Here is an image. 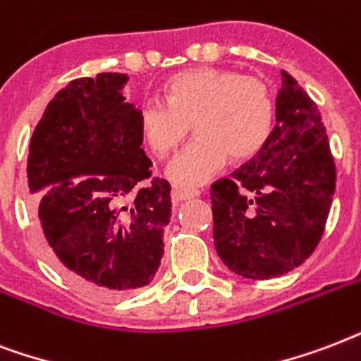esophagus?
<instances>
[{"mask_svg":"<svg viewBox=\"0 0 361 361\" xmlns=\"http://www.w3.org/2000/svg\"><path fill=\"white\" fill-rule=\"evenodd\" d=\"M200 195V192L197 190H184V188H175L171 192V200L175 201V203H178V201H186V200H194V197H197Z\"/></svg>","mask_w":361,"mask_h":361,"instance_id":"1","label":"esophagus"}]
</instances>
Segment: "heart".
Listing matches in <instances>:
<instances>
[{"label":"heart","mask_w":361,"mask_h":361,"mask_svg":"<svg viewBox=\"0 0 361 361\" xmlns=\"http://www.w3.org/2000/svg\"><path fill=\"white\" fill-rule=\"evenodd\" d=\"M166 103L147 99L139 107V131L154 154L177 149L192 124L194 142L180 150L166 167L167 178L192 188L231 161L258 154L273 124L269 86L233 69L197 67L167 80Z\"/></svg>","instance_id":"obj_1"}]
</instances>
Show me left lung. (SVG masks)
I'll list each match as a JSON object with an SVG mask.
<instances>
[{"label": "left lung", "instance_id": "obj_1", "mask_svg": "<svg viewBox=\"0 0 361 361\" xmlns=\"http://www.w3.org/2000/svg\"><path fill=\"white\" fill-rule=\"evenodd\" d=\"M276 126L258 156L211 186L212 235L220 259L252 281L301 265L324 233L335 164L318 107L282 71Z\"/></svg>", "mask_w": 361, "mask_h": 361}]
</instances>
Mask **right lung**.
<instances>
[{
	"label": "right lung",
	"instance_id": "right-lung-1",
	"mask_svg": "<svg viewBox=\"0 0 361 361\" xmlns=\"http://www.w3.org/2000/svg\"><path fill=\"white\" fill-rule=\"evenodd\" d=\"M126 73L71 80L33 130L27 188L52 264L97 298L147 286L164 256L171 186L141 149L139 109Z\"/></svg>",
	"mask_w": 361,
	"mask_h": 361
}]
</instances>
